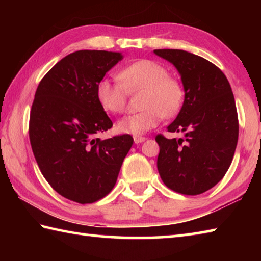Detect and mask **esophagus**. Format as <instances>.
Instances as JSON below:
<instances>
[{"label":"esophagus","instance_id":"esophagus-1","mask_svg":"<svg viewBox=\"0 0 261 261\" xmlns=\"http://www.w3.org/2000/svg\"><path fill=\"white\" fill-rule=\"evenodd\" d=\"M134 140L136 144H140V143H144V141L146 140V138H145V137H140V136H135Z\"/></svg>","mask_w":261,"mask_h":261}]
</instances>
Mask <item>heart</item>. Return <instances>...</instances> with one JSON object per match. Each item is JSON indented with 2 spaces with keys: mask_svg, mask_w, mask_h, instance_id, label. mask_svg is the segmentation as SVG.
Segmentation results:
<instances>
[{
  "mask_svg": "<svg viewBox=\"0 0 261 261\" xmlns=\"http://www.w3.org/2000/svg\"><path fill=\"white\" fill-rule=\"evenodd\" d=\"M119 81L102 78L96 85V99L110 114L125 108L127 91L144 90L139 113L127 115L117 123L121 134L140 136L155 127L162 117L175 116L182 107L185 92L177 78L169 76L167 68L156 61L138 60L118 72Z\"/></svg>",
  "mask_w": 261,
  "mask_h": 261,
  "instance_id": "heart-1",
  "label": "heart"
}]
</instances>
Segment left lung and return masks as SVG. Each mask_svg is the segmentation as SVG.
I'll return each instance as SVG.
<instances>
[{"label":"left lung","mask_w":261,"mask_h":261,"mask_svg":"<svg viewBox=\"0 0 261 261\" xmlns=\"http://www.w3.org/2000/svg\"><path fill=\"white\" fill-rule=\"evenodd\" d=\"M180 74L185 96L169 132L184 138L156 136L158 170L168 188L196 196L218 184L231 165L238 140L235 99L227 77L202 57L180 49H155Z\"/></svg>","instance_id":"8db88e82"}]
</instances>
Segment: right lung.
<instances>
[{"instance_id":"1","label":"right lung","mask_w":261,"mask_h":261,"mask_svg":"<svg viewBox=\"0 0 261 261\" xmlns=\"http://www.w3.org/2000/svg\"><path fill=\"white\" fill-rule=\"evenodd\" d=\"M123 59L121 53L78 50L41 79L30 115L29 135L43 177L61 196L92 204L112 191L134 139L101 140L113 126L96 99V85Z\"/></svg>"}]
</instances>
